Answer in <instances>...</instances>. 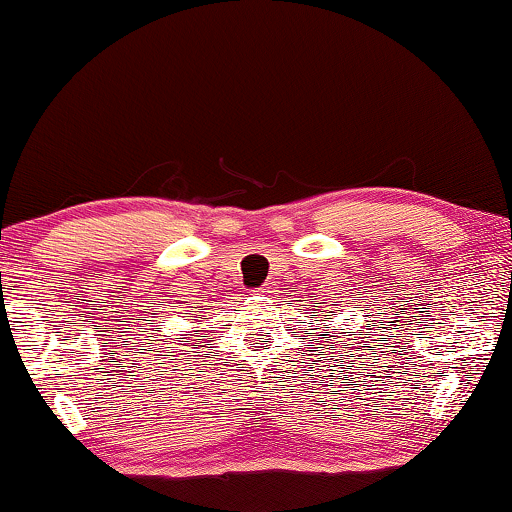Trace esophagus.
<instances>
[{
  "mask_svg": "<svg viewBox=\"0 0 512 512\" xmlns=\"http://www.w3.org/2000/svg\"><path fill=\"white\" fill-rule=\"evenodd\" d=\"M259 294H266V292H269V290H264V287H262V290H257Z\"/></svg>",
  "mask_w": 512,
  "mask_h": 512,
  "instance_id": "esophagus-1",
  "label": "esophagus"
}]
</instances>
